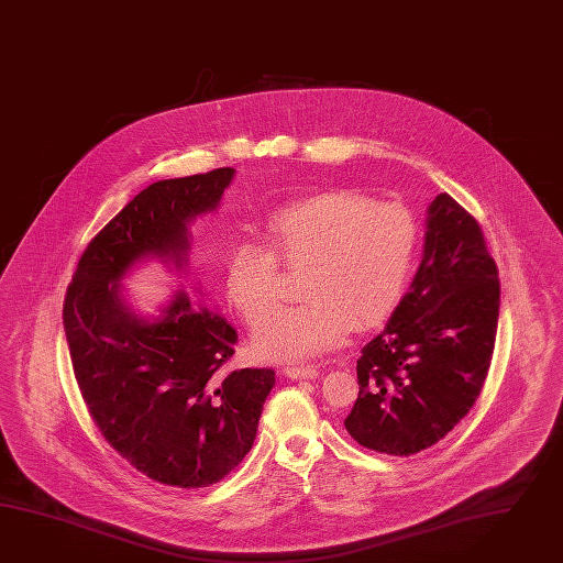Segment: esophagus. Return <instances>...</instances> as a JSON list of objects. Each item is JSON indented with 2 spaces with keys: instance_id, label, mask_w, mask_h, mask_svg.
<instances>
[{
  "instance_id": "obj_1",
  "label": "esophagus",
  "mask_w": 563,
  "mask_h": 563,
  "mask_svg": "<svg viewBox=\"0 0 563 563\" xmlns=\"http://www.w3.org/2000/svg\"><path fill=\"white\" fill-rule=\"evenodd\" d=\"M284 374L291 377V379H312L317 377V365H291V367H284Z\"/></svg>"
}]
</instances>
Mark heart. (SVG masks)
<instances>
[{"label": "heart", "mask_w": 563, "mask_h": 563, "mask_svg": "<svg viewBox=\"0 0 563 563\" xmlns=\"http://www.w3.org/2000/svg\"><path fill=\"white\" fill-rule=\"evenodd\" d=\"M267 244L241 241L227 260L224 288L246 322L265 317L282 291V267L302 272L303 302L279 308L253 332L263 360L298 361L382 322L402 298L417 253L415 217L360 191H322L267 220Z\"/></svg>", "instance_id": "heart-1"}]
</instances>
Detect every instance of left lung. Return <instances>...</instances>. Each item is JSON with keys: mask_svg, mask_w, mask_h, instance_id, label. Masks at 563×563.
I'll return each mask as SVG.
<instances>
[{"mask_svg": "<svg viewBox=\"0 0 563 563\" xmlns=\"http://www.w3.org/2000/svg\"><path fill=\"white\" fill-rule=\"evenodd\" d=\"M498 308V269L476 218L439 194L410 289L386 329L361 349L349 434L400 457L441 441L484 386Z\"/></svg>", "mask_w": 563, "mask_h": 563, "instance_id": "1", "label": "left lung"}]
</instances>
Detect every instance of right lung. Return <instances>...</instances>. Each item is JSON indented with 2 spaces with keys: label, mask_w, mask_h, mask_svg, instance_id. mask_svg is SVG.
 Returning a JSON list of instances; mask_svg holds the SVG:
<instances>
[{
  "label": "right lung",
  "mask_w": 563,
  "mask_h": 563,
  "mask_svg": "<svg viewBox=\"0 0 563 563\" xmlns=\"http://www.w3.org/2000/svg\"><path fill=\"white\" fill-rule=\"evenodd\" d=\"M234 169L143 189L87 245L63 306L73 374L103 439L146 477L206 488L243 462L257 437L274 369H234L224 318L179 289L155 320L130 310L120 279L145 260L181 272L189 224L214 212Z\"/></svg>",
  "instance_id": "1"
}]
</instances>
